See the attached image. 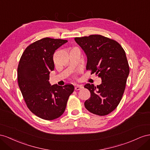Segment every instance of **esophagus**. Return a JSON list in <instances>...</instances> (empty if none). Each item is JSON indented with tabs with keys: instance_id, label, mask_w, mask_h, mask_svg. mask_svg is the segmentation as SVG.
<instances>
[{
	"instance_id": "esophagus-1",
	"label": "esophagus",
	"mask_w": 150,
	"mask_h": 150,
	"mask_svg": "<svg viewBox=\"0 0 150 150\" xmlns=\"http://www.w3.org/2000/svg\"><path fill=\"white\" fill-rule=\"evenodd\" d=\"M82 88H83V86L82 85H76L75 87V90H76V91H79V90H80Z\"/></svg>"
}]
</instances>
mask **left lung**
<instances>
[{
    "instance_id": "obj_1",
    "label": "left lung",
    "mask_w": 150,
    "mask_h": 150,
    "mask_svg": "<svg viewBox=\"0 0 150 150\" xmlns=\"http://www.w3.org/2000/svg\"><path fill=\"white\" fill-rule=\"evenodd\" d=\"M75 41L87 55L86 69L102 79L97 87L85 85L91 96L84 105L94 114L108 115L117 108L125 90L129 74L125 51L117 41L101 35L75 38Z\"/></svg>"
}]
</instances>
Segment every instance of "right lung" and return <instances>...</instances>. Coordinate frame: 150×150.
<instances>
[{
  "instance_id": "1",
  "label": "right lung",
  "mask_w": 150,
  "mask_h": 150,
  "mask_svg": "<svg viewBox=\"0 0 150 150\" xmlns=\"http://www.w3.org/2000/svg\"><path fill=\"white\" fill-rule=\"evenodd\" d=\"M67 40L45 38L29 45L18 68L19 87L28 109L41 119L53 120L63 114L74 85L50 83L54 70L53 54Z\"/></svg>"
}]
</instances>
